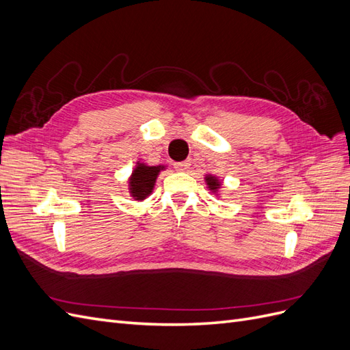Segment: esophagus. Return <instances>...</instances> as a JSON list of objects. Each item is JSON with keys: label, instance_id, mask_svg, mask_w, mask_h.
Wrapping results in <instances>:
<instances>
[{"label": "esophagus", "instance_id": "obj_1", "mask_svg": "<svg viewBox=\"0 0 350 350\" xmlns=\"http://www.w3.org/2000/svg\"><path fill=\"white\" fill-rule=\"evenodd\" d=\"M189 166H191V162H189V161H183V162H176L175 163L176 171H187Z\"/></svg>", "mask_w": 350, "mask_h": 350}]
</instances>
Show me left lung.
<instances>
[{
    "label": "left lung",
    "mask_w": 350,
    "mask_h": 350,
    "mask_svg": "<svg viewBox=\"0 0 350 350\" xmlns=\"http://www.w3.org/2000/svg\"><path fill=\"white\" fill-rule=\"evenodd\" d=\"M207 183H208V185L211 187V189H215V188H217V185H219V184H217V183L215 181V179H213V178H210V176L207 178Z\"/></svg>",
    "instance_id": "1"
}]
</instances>
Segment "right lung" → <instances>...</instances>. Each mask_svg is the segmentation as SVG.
I'll list each match as a JSON object with an SVG mask.
<instances>
[{"label": "right lung", "instance_id": "obj_1", "mask_svg": "<svg viewBox=\"0 0 350 350\" xmlns=\"http://www.w3.org/2000/svg\"><path fill=\"white\" fill-rule=\"evenodd\" d=\"M159 172H161V167L159 166H146L143 163L139 165L130 179L133 197H135L137 200H143L146 198V196H149L152 193Z\"/></svg>", "mask_w": 350, "mask_h": 350}]
</instances>
